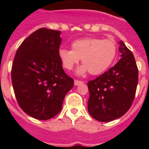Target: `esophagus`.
I'll use <instances>...</instances> for the list:
<instances>
[{
    "mask_svg": "<svg viewBox=\"0 0 149 149\" xmlns=\"http://www.w3.org/2000/svg\"><path fill=\"white\" fill-rule=\"evenodd\" d=\"M84 84V82L83 81H77V80H74V85L75 86H78V85H81V84Z\"/></svg>",
    "mask_w": 149,
    "mask_h": 149,
    "instance_id": "obj_1",
    "label": "esophagus"
}]
</instances>
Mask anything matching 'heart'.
I'll list each match as a JSON object with an SVG mask.
<instances>
[{
	"instance_id": "1",
	"label": "heart",
	"mask_w": 149,
	"mask_h": 149,
	"mask_svg": "<svg viewBox=\"0 0 149 149\" xmlns=\"http://www.w3.org/2000/svg\"><path fill=\"white\" fill-rule=\"evenodd\" d=\"M72 49L61 48L59 51V56L63 67L67 70H72L81 59L84 65L77 68V74L89 72L93 75H98L104 72L115 60L117 51L114 40L94 37L74 41Z\"/></svg>"
}]
</instances>
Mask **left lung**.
Listing matches in <instances>:
<instances>
[{"label":"left lung","mask_w":149,"mask_h":149,"mask_svg":"<svg viewBox=\"0 0 149 149\" xmlns=\"http://www.w3.org/2000/svg\"><path fill=\"white\" fill-rule=\"evenodd\" d=\"M121 59L113 67L88 82V111L99 122L122 116L134 101L138 84V68L134 54L119 42Z\"/></svg>","instance_id":"left-lung-1"}]
</instances>
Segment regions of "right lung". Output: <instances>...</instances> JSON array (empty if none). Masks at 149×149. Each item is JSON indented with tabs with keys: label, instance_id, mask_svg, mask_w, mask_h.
<instances>
[{
	"label": "right lung",
	"instance_id": "1",
	"mask_svg": "<svg viewBox=\"0 0 149 149\" xmlns=\"http://www.w3.org/2000/svg\"><path fill=\"white\" fill-rule=\"evenodd\" d=\"M60 33L47 28L36 30L19 46L13 63L12 83L18 104L25 113L39 120L58 114L74 86L59 56Z\"/></svg>",
	"mask_w": 149,
	"mask_h": 149
}]
</instances>
